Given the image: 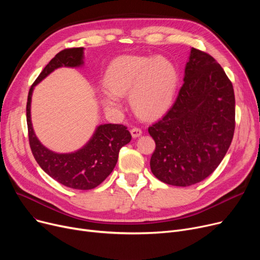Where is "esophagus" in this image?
Segmentation results:
<instances>
[{"label": "esophagus", "instance_id": "obj_1", "mask_svg": "<svg viewBox=\"0 0 260 260\" xmlns=\"http://www.w3.org/2000/svg\"><path fill=\"white\" fill-rule=\"evenodd\" d=\"M131 134H132V136L134 138H137V137H139V136L142 134V131H141V128H139V127H133L132 129H131Z\"/></svg>", "mask_w": 260, "mask_h": 260}]
</instances>
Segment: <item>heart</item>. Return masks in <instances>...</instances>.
Returning <instances> with one entry per match:
<instances>
[{"instance_id": "heart-1", "label": "heart", "mask_w": 260, "mask_h": 260, "mask_svg": "<svg viewBox=\"0 0 260 260\" xmlns=\"http://www.w3.org/2000/svg\"><path fill=\"white\" fill-rule=\"evenodd\" d=\"M104 84L111 94L104 98L106 107H119L117 97L129 93L135 112L155 118L171 106L178 87V73L165 58L122 56L108 66Z\"/></svg>"}]
</instances>
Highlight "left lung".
Instances as JSON below:
<instances>
[{
    "mask_svg": "<svg viewBox=\"0 0 260 260\" xmlns=\"http://www.w3.org/2000/svg\"><path fill=\"white\" fill-rule=\"evenodd\" d=\"M183 84L168 113L148 127L156 147L151 170L160 181L188 186L220 165L235 131V94L211 54L192 48Z\"/></svg>",
    "mask_w": 260,
    "mask_h": 260,
    "instance_id": "left-lung-1",
    "label": "left lung"
}]
</instances>
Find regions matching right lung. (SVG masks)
I'll list each match as a JSON object with an SVG mask.
<instances>
[{"label": "right lung", "instance_id": "add662e5", "mask_svg": "<svg viewBox=\"0 0 260 260\" xmlns=\"http://www.w3.org/2000/svg\"><path fill=\"white\" fill-rule=\"evenodd\" d=\"M83 47L66 48L58 52L32 83L26 105L28 140L32 155L47 175L61 184L75 189H91L102 183L116 166L119 151L127 144L132 135L123 124H103L97 127L92 138L72 154L53 153L40 143L32 129L30 102L34 87L56 68L77 67L83 64Z\"/></svg>", "mask_w": 260, "mask_h": 260}]
</instances>
